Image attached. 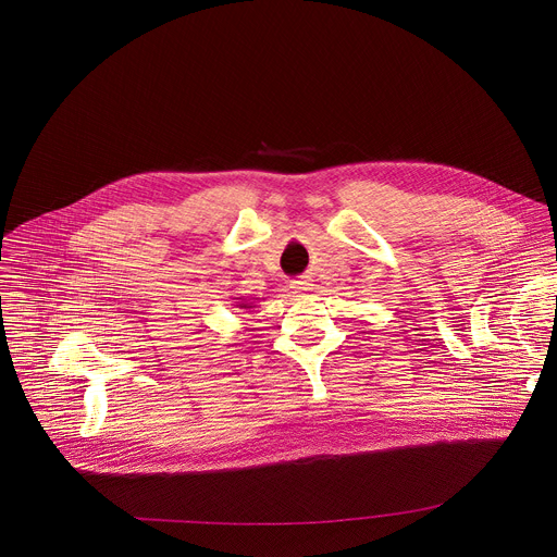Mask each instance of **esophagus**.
I'll list each match as a JSON object with an SVG mask.
<instances>
[{"label": "esophagus", "mask_w": 557, "mask_h": 557, "mask_svg": "<svg viewBox=\"0 0 557 557\" xmlns=\"http://www.w3.org/2000/svg\"><path fill=\"white\" fill-rule=\"evenodd\" d=\"M292 289L298 294V296H307L311 292V283L307 278H300V281H294L292 283Z\"/></svg>", "instance_id": "esophagus-1"}]
</instances>
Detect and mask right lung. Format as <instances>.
Here are the masks:
<instances>
[{
    "label": "right lung",
    "instance_id": "right-lung-1",
    "mask_svg": "<svg viewBox=\"0 0 557 557\" xmlns=\"http://www.w3.org/2000/svg\"><path fill=\"white\" fill-rule=\"evenodd\" d=\"M233 300H237L235 307H239V309H252L259 298H244V296H242V298H233Z\"/></svg>",
    "mask_w": 557,
    "mask_h": 557
}]
</instances>
